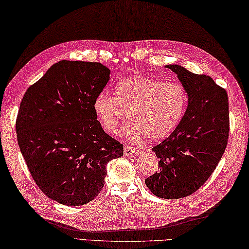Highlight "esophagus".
Segmentation results:
<instances>
[{
  "label": "esophagus",
  "mask_w": 249,
  "mask_h": 249,
  "mask_svg": "<svg viewBox=\"0 0 249 249\" xmlns=\"http://www.w3.org/2000/svg\"><path fill=\"white\" fill-rule=\"evenodd\" d=\"M124 156H127V157H134L139 153V151H138V149L134 148V146L127 144V145H124Z\"/></svg>",
  "instance_id": "esophagus-1"
}]
</instances>
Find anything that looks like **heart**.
Segmentation results:
<instances>
[{
    "label": "heart",
    "mask_w": 249,
    "mask_h": 249,
    "mask_svg": "<svg viewBox=\"0 0 249 249\" xmlns=\"http://www.w3.org/2000/svg\"><path fill=\"white\" fill-rule=\"evenodd\" d=\"M187 105L184 87L175 81H162L146 76H130L118 81L115 95L98 93L93 112L106 132L116 134L125 120L131 121L125 136L160 140L170 136L182 120Z\"/></svg>",
    "instance_id": "obj_1"
}]
</instances>
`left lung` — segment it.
Segmentation results:
<instances>
[{"label": "left lung", "instance_id": "1", "mask_svg": "<svg viewBox=\"0 0 249 249\" xmlns=\"http://www.w3.org/2000/svg\"><path fill=\"white\" fill-rule=\"evenodd\" d=\"M189 96V105L177 129L153 146L160 171L145 178L148 189L161 198L186 197L201 187L216 169L230 134L228 96L207 75L178 65H168Z\"/></svg>", "mask_w": 249, "mask_h": 249}]
</instances>
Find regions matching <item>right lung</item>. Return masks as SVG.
Returning <instances> with one entry per match:
<instances>
[{"label":"right lung","mask_w":249,"mask_h":249,"mask_svg":"<svg viewBox=\"0 0 249 249\" xmlns=\"http://www.w3.org/2000/svg\"><path fill=\"white\" fill-rule=\"evenodd\" d=\"M100 63L60 60L27 88L16 117L18 143L33 180L51 199L87 204L124 145L104 131L93 100L109 80Z\"/></svg>","instance_id":"obj_1"}]
</instances>
